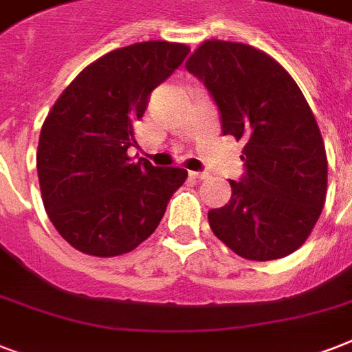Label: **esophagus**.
Instances as JSON below:
<instances>
[{
    "instance_id": "obj_1",
    "label": "esophagus",
    "mask_w": 352,
    "mask_h": 352,
    "mask_svg": "<svg viewBox=\"0 0 352 352\" xmlns=\"http://www.w3.org/2000/svg\"><path fill=\"white\" fill-rule=\"evenodd\" d=\"M190 177L195 179V181H203L208 177V171H190Z\"/></svg>"
}]
</instances>
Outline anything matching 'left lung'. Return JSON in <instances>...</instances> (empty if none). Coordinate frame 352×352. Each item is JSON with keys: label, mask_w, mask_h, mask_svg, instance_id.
I'll list each match as a JSON object with an SVG mask.
<instances>
[{"label": "left lung", "mask_w": 352, "mask_h": 352, "mask_svg": "<svg viewBox=\"0 0 352 352\" xmlns=\"http://www.w3.org/2000/svg\"><path fill=\"white\" fill-rule=\"evenodd\" d=\"M186 69L214 96L223 133L245 142V177L230 181L228 204L210 210V228L250 261L289 256L327 197V153L311 106L283 65L246 43L203 41Z\"/></svg>", "instance_id": "1"}]
</instances>
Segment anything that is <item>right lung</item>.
I'll use <instances>...</instances> for the list:
<instances>
[{"label": "right lung", "mask_w": 352, "mask_h": 352, "mask_svg": "<svg viewBox=\"0 0 352 352\" xmlns=\"http://www.w3.org/2000/svg\"><path fill=\"white\" fill-rule=\"evenodd\" d=\"M190 47L164 40L120 47L89 63L63 89L41 126L36 168L49 219L76 250L115 257L159 226L184 168L131 162L135 124L149 93Z\"/></svg>", "instance_id": "add662e5"}]
</instances>
